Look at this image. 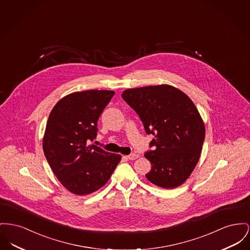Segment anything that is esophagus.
<instances>
[{
	"label": "esophagus",
	"mask_w": 250,
	"mask_h": 250,
	"mask_svg": "<svg viewBox=\"0 0 250 250\" xmlns=\"http://www.w3.org/2000/svg\"><path fill=\"white\" fill-rule=\"evenodd\" d=\"M138 158H139V156L137 154H130V155L127 156V159L130 160V161H134V160H136Z\"/></svg>",
	"instance_id": "34e87169"
}]
</instances>
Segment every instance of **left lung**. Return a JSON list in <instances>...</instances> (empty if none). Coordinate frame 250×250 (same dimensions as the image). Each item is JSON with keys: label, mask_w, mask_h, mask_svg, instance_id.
<instances>
[{"label": "left lung", "mask_w": 250, "mask_h": 250, "mask_svg": "<svg viewBox=\"0 0 250 250\" xmlns=\"http://www.w3.org/2000/svg\"><path fill=\"white\" fill-rule=\"evenodd\" d=\"M123 99L137 112L153 150L145 157L151 162L147 179L164 189L183 184L199 161L205 125L188 95L170 85L128 88Z\"/></svg>", "instance_id": "left-lung-1"}]
</instances>
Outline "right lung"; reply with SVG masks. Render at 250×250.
<instances>
[{"mask_svg": "<svg viewBox=\"0 0 250 250\" xmlns=\"http://www.w3.org/2000/svg\"><path fill=\"white\" fill-rule=\"evenodd\" d=\"M115 92L89 89L60 99L52 109L43 137L45 158L60 183L77 195L102 188L121 156L88 145L97 135V121Z\"/></svg>", "mask_w": 250, "mask_h": 250, "instance_id": "obj_1", "label": "right lung"}]
</instances>
